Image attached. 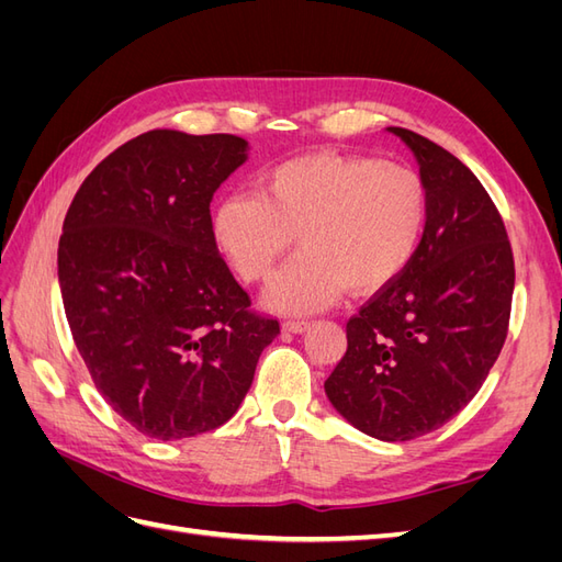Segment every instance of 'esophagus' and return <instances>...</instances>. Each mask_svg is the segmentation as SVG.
<instances>
[{"label": "esophagus", "mask_w": 562, "mask_h": 562, "mask_svg": "<svg viewBox=\"0 0 562 562\" xmlns=\"http://www.w3.org/2000/svg\"><path fill=\"white\" fill-rule=\"evenodd\" d=\"M307 328H310L307 321H283L285 333H304Z\"/></svg>", "instance_id": "esophagus-1"}]
</instances>
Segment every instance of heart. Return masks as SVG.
Returning <instances> with one entry per match:
<instances>
[{
    "mask_svg": "<svg viewBox=\"0 0 562 562\" xmlns=\"http://www.w3.org/2000/svg\"><path fill=\"white\" fill-rule=\"evenodd\" d=\"M427 187L401 164L314 151L281 161L213 211V241L248 283H267L293 246L302 252L271 283L274 310L318 312L349 285L372 293L415 258L427 227Z\"/></svg>",
    "mask_w": 562,
    "mask_h": 562,
    "instance_id": "1",
    "label": "heart"
}]
</instances>
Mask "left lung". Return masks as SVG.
Listing matches in <instances>:
<instances>
[{
  "instance_id": "8db88e82",
  "label": "left lung",
  "mask_w": 562,
  "mask_h": 562,
  "mask_svg": "<svg viewBox=\"0 0 562 562\" xmlns=\"http://www.w3.org/2000/svg\"><path fill=\"white\" fill-rule=\"evenodd\" d=\"M427 187L415 258L347 321V353L326 380L335 411L380 440L443 427L479 394L508 333L514 252L481 180L407 128Z\"/></svg>"
}]
</instances>
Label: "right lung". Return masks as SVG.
I'll use <instances>...</instances> for the list:
<instances>
[{"label":"right lung","instance_id":"obj_1","mask_svg":"<svg viewBox=\"0 0 562 562\" xmlns=\"http://www.w3.org/2000/svg\"><path fill=\"white\" fill-rule=\"evenodd\" d=\"M246 145L229 133L147 131L100 161L67 209L65 316L95 389L143 436L223 427L281 333L250 310L213 241V194Z\"/></svg>","mask_w":562,"mask_h":562}]
</instances>
